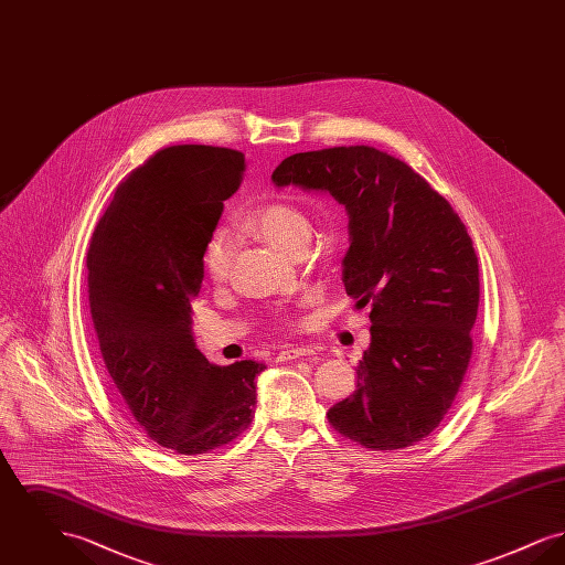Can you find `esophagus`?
Instances as JSON below:
<instances>
[{"instance_id":"esophagus-1","label":"esophagus","mask_w":565,"mask_h":565,"mask_svg":"<svg viewBox=\"0 0 565 565\" xmlns=\"http://www.w3.org/2000/svg\"><path fill=\"white\" fill-rule=\"evenodd\" d=\"M313 350L311 348H295V345H286L279 351V360H296L302 355H311Z\"/></svg>"}]
</instances>
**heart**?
I'll list each match as a JSON object with an SVG mask.
<instances>
[{
	"label": "heart",
	"instance_id": "1",
	"mask_svg": "<svg viewBox=\"0 0 565 565\" xmlns=\"http://www.w3.org/2000/svg\"><path fill=\"white\" fill-rule=\"evenodd\" d=\"M245 231L269 242L277 249L298 256L305 254L313 237V222L290 201H269L252 210L243 220ZM233 263V242L226 233H214L203 249L205 277L220 286L226 281Z\"/></svg>",
	"mask_w": 565,
	"mask_h": 565
}]
</instances>
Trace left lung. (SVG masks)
<instances>
[{"label": "left lung", "instance_id": "1", "mask_svg": "<svg viewBox=\"0 0 565 565\" xmlns=\"http://www.w3.org/2000/svg\"><path fill=\"white\" fill-rule=\"evenodd\" d=\"M277 189L330 192L350 215L343 284L371 305V345L350 398L328 422L373 451L411 447L443 422L472 355L479 260L449 201L406 162L371 146L298 152Z\"/></svg>", "mask_w": 565, "mask_h": 565}]
</instances>
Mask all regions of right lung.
I'll return each mask as SVG.
<instances>
[{
  "label": "right lung",
  "mask_w": 565,
  "mask_h": 565,
  "mask_svg": "<svg viewBox=\"0 0 565 565\" xmlns=\"http://www.w3.org/2000/svg\"><path fill=\"white\" fill-rule=\"evenodd\" d=\"M243 171L231 148H162L116 189L86 254L109 379L141 430L182 456L228 445L252 424L254 379L267 369L215 366L192 339L203 249Z\"/></svg>",
  "instance_id": "right-lung-1"
}]
</instances>
